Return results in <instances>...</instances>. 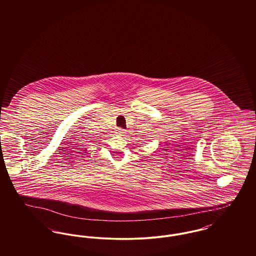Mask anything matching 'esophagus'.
I'll return each mask as SVG.
<instances>
[{
    "label": "esophagus",
    "mask_w": 256,
    "mask_h": 256,
    "mask_svg": "<svg viewBox=\"0 0 256 256\" xmlns=\"http://www.w3.org/2000/svg\"><path fill=\"white\" fill-rule=\"evenodd\" d=\"M116 132L122 136V135H124V134H126V130H122V128H117V130H116Z\"/></svg>",
    "instance_id": "esophagus-1"
}]
</instances>
